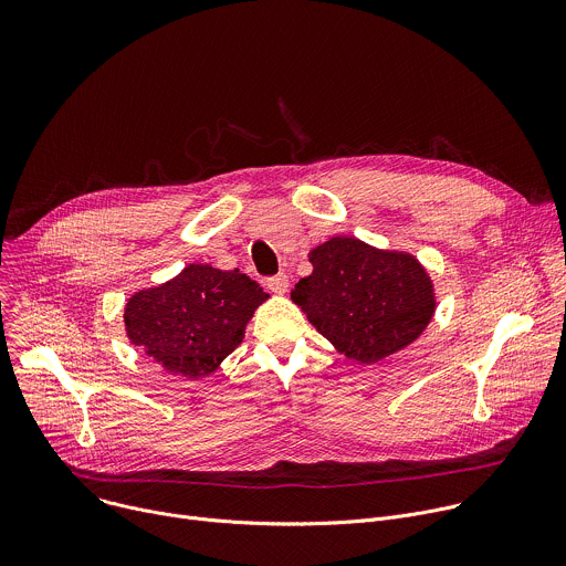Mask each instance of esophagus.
I'll return each mask as SVG.
<instances>
[{
    "instance_id": "esophagus-1",
    "label": "esophagus",
    "mask_w": 566,
    "mask_h": 566,
    "mask_svg": "<svg viewBox=\"0 0 566 566\" xmlns=\"http://www.w3.org/2000/svg\"><path fill=\"white\" fill-rule=\"evenodd\" d=\"M266 286H269V291H271V293H275V295H284V293L289 291V277H286L284 273H277V275H273V277H269V280H266Z\"/></svg>"
}]
</instances>
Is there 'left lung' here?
Segmentation results:
<instances>
[{"label":"left lung","instance_id":"8db88e82","mask_svg":"<svg viewBox=\"0 0 566 566\" xmlns=\"http://www.w3.org/2000/svg\"><path fill=\"white\" fill-rule=\"evenodd\" d=\"M308 262L313 271L291 300L349 360H385L410 347L434 317V282L408 251L340 234L311 249Z\"/></svg>","mask_w":566,"mask_h":566}]
</instances>
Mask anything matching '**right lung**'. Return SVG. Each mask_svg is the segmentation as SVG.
<instances>
[{
  "label": "right lung",
  "mask_w": 566,
  "mask_h": 566,
  "mask_svg": "<svg viewBox=\"0 0 566 566\" xmlns=\"http://www.w3.org/2000/svg\"><path fill=\"white\" fill-rule=\"evenodd\" d=\"M269 293L249 275L188 264L172 280L136 291L123 313L127 340L166 371L197 380L244 340Z\"/></svg>",
  "instance_id": "1"
}]
</instances>
